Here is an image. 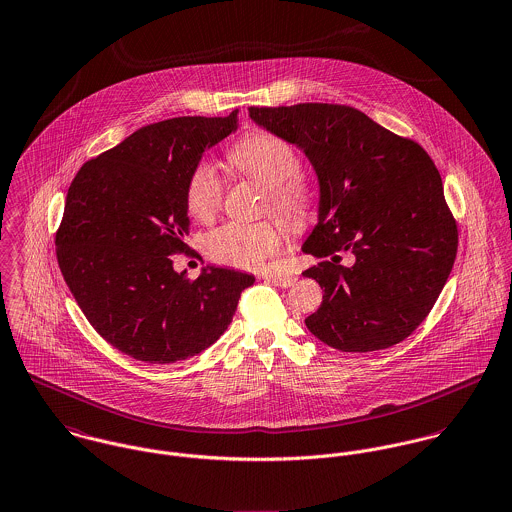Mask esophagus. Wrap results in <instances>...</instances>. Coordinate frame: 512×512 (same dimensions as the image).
<instances>
[{
  "instance_id": "34e87169",
  "label": "esophagus",
  "mask_w": 512,
  "mask_h": 512,
  "mask_svg": "<svg viewBox=\"0 0 512 512\" xmlns=\"http://www.w3.org/2000/svg\"><path fill=\"white\" fill-rule=\"evenodd\" d=\"M269 281L273 284H277V286H281V288H288V286H292V284H296V277H292V275H271V277H267Z\"/></svg>"
}]
</instances>
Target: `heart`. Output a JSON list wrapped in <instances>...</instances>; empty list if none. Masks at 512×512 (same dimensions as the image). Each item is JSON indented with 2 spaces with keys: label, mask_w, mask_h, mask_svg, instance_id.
Masks as SVG:
<instances>
[{
  "label": "heart",
  "mask_w": 512,
  "mask_h": 512,
  "mask_svg": "<svg viewBox=\"0 0 512 512\" xmlns=\"http://www.w3.org/2000/svg\"><path fill=\"white\" fill-rule=\"evenodd\" d=\"M229 165L269 188V206L294 229L304 228L312 216V198L300 182V159L294 147L283 137L269 131H253L241 137L228 153ZM224 184L212 163H198L186 182L188 212L210 222L222 208ZM286 229L279 222L241 224L229 222L210 233L208 255L229 267L257 271L271 257L281 253Z\"/></svg>",
  "instance_id": "obj_1"
}]
</instances>
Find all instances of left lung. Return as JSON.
<instances>
[{
	"instance_id": "left-lung-1",
	"label": "left lung",
	"mask_w": 512,
	"mask_h": 512,
	"mask_svg": "<svg viewBox=\"0 0 512 512\" xmlns=\"http://www.w3.org/2000/svg\"><path fill=\"white\" fill-rule=\"evenodd\" d=\"M249 115L304 151L320 182L318 226L302 251L322 261L302 275L324 298L306 328L353 353L408 338L436 304L457 253V224L430 155L349 106L249 108ZM341 252L354 255L349 268Z\"/></svg>"
}]
</instances>
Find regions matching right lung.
<instances>
[{"label": "right lung", "mask_w": 512, "mask_h": 512, "mask_svg": "<svg viewBox=\"0 0 512 512\" xmlns=\"http://www.w3.org/2000/svg\"><path fill=\"white\" fill-rule=\"evenodd\" d=\"M235 129L237 112L145 125L84 163L68 188L60 273L94 330L133 359L174 363L204 351L255 283L214 265L196 281L172 269V255L188 251V176Z\"/></svg>", "instance_id": "1"}]
</instances>
